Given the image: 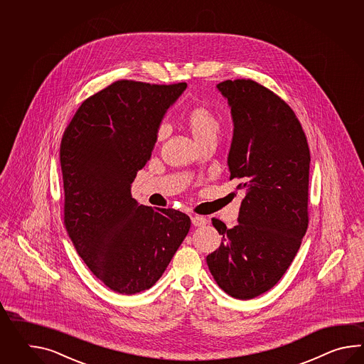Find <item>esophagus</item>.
<instances>
[{
	"label": "esophagus",
	"mask_w": 364,
	"mask_h": 364,
	"mask_svg": "<svg viewBox=\"0 0 364 364\" xmlns=\"http://www.w3.org/2000/svg\"><path fill=\"white\" fill-rule=\"evenodd\" d=\"M191 223H193V226H204L208 223V220L203 216H193L191 217Z\"/></svg>",
	"instance_id": "obj_1"
}]
</instances>
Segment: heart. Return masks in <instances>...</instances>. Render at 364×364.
<instances>
[{
    "label": "heart",
    "mask_w": 364,
    "mask_h": 364,
    "mask_svg": "<svg viewBox=\"0 0 364 364\" xmlns=\"http://www.w3.org/2000/svg\"><path fill=\"white\" fill-rule=\"evenodd\" d=\"M182 124L195 140L196 146L200 147L207 143L216 144L218 135L223 129L220 117L207 105L198 104L186 110L182 116ZM164 127H159L156 132L157 140L163 139Z\"/></svg>",
    "instance_id": "heart-1"
}]
</instances>
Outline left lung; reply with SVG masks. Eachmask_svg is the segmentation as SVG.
Instances as JSON below:
<instances>
[{
	"instance_id": "8db88e82",
	"label": "left lung",
	"mask_w": 364,
	"mask_h": 364,
	"mask_svg": "<svg viewBox=\"0 0 364 364\" xmlns=\"http://www.w3.org/2000/svg\"><path fill=\"white\" fill-rule=\"evenodd\" d=\"M232 108L230 179L245 191L232 229L212 218L223 235L207 256L217 285L237 299H252L279 282L309 226V143L293 109L252 79L217 85Z\"/></svg>"
}]
</instances>
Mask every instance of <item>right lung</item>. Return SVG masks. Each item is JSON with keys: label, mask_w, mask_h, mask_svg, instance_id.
Returning <instances> with one entry per match:
<instances>
[{"label": "right lung", "mask_w": 364, "mask_h": 364, "mask_svg": "<svg viewBox=\"0 0 364 364\" xmlns=\"http://www.w3.org/2000/svg\"><path fill=\"white\" fill-rule=\"evenodd\" d=\"M186 87L116 80L82 102L62 135L63 224L90 271L119 294L154 287L190 230L185 213L132 196L160 121Z\"/></svg>", "instance_id": "1"}]
</instances>
